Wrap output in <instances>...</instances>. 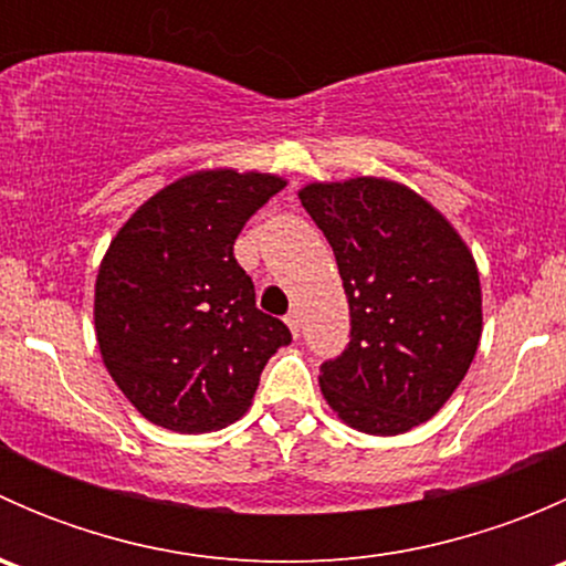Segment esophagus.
Wrapping results in <instances>:
<instances>
[{
  "label": "esophagus",
  "instance_id": "1",
  "mask_svg": "<svg viewBox=\"0 0 566 566\" xmlns=\"http://www.w3.org/2000/svg\"><path fill=\"white\" fill-rule=\"evenodd\" d=\"M284 323H287V328L293 331V336L301 334V312L298 310H290L287 317H284Z\"/></svg>",
  "mask_w": 566,
  "mask_h": 566
}]
</instances>
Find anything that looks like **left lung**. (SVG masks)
Returning <instances> with one entry per match:
<instances>
[{
  "label": "left lung",
  "mask_w": 566,
  "mask_h": 566,
  "mask_svg": "<svg viewBox=\"0 0 566 566\" xmlns=\"http://www.w3.org/2000/svg\"><path fill=\"white\" fill-rule=\"evenodd\" d=\"M298 199L334 249L350 306V342L319 367L325 402L358 432L413 430L447 405L476 356L473 254L402 182H310Z\"/></svg>",
  "instance_id": "left-lung-1"
}]
</instances>
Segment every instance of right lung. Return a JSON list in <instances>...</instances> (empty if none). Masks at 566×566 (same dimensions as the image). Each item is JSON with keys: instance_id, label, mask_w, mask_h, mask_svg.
Here are the masks:
<instances>
[{"instance_id": "right-lung-1", "label": "right lung", "mask_w": 566, "mask_h": 566, "mask_svg": "<svg viewBox=\"0 0 566 566\" xmlns=\"http://www.w3.org/2000/svg\"><path fill=\"white\" fill-rule=\"evenodd\" d=\"M287 182L202 169L139 205L108 243L95 279V336L128 402L172 432L232 424L254 399L290 328L254 304L232 247Z\"/></svg>"}]
</instances>
